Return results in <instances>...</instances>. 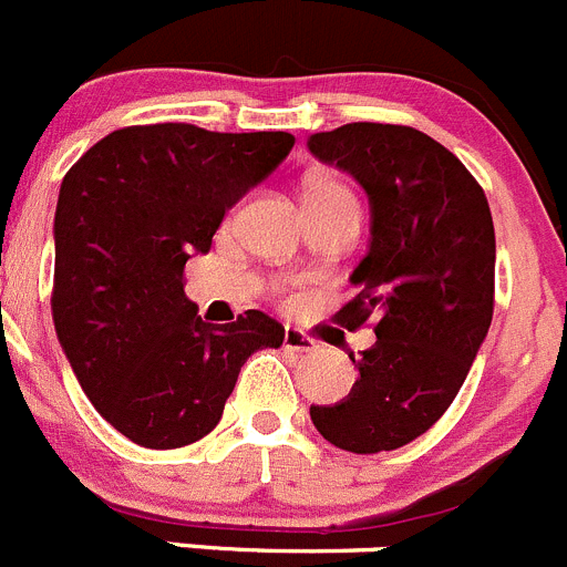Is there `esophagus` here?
Returning a JSON list of instances; mask_svg holds the SVG:
<instances>
[{"label": "esophagus", "instance_id": "1", "mask_svg": "<svg viewBox=\"0 0 567 567\" xmlns=\"http://www.w3.org/2000/svg\"><path fill=\"white\" fill-rule=\"evenodd\" d=\"M285 351H293V354H310V351H316V340L310 338L307 332H301V329L296 327H288L285 329V340H282Z\"/></svg>", "mask_w": 567, "mask_h": 567}]
</instances>
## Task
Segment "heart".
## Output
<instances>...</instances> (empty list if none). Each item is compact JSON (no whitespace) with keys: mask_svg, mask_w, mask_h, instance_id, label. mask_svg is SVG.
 Listing matches in <instances>:
<instances>
[{"mask_svg":"<svg viewBox=\"0 0 567 567\" xmlns=\"http://www.w3.org/2000/svg\"><path fill=\"white\" fill-rule=\"evenodd\" d=\"M307 199H332L357 205L351 188H346L343 183H334V179H310V183H307Z\"/></svg>","mask_w":567,"mask_h":567,"instance_id":"1","label":"heart"}]
</instances>
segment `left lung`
Here are the masks:
<instances>
[{
  "mask_svg": "<svg viewBox=\"0 0 567 567\" xmlns=\"http://www.w3.org/2000/svg\"><path fill=\"white\" fill-rule=\"evenodd\" d=\"M371 199V246L351 274L360 293L334 321H373L377 343L351 357L357 382L310 406L323 441L351 454L393 452L441 421L493 321L496 233L474 174L426 132L354 121L307 141Z\"/></svg>",
  "mask_w": 567,
  "mask_h": 567,
  "instance_id": "left-lung-1",
  "label": "left lung"
}]
</instances>
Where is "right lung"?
I'll return each instance as SVG.
<instances>
[{"instance_id": "add662e5", "label": "right lung", "mask_w": 567, "mask_h": 567, "mask_svg": "<svg viewBox=\"0 0 567 567\" xmlns=\"http://www.w3.org/2000/svg\"><path fill=\"white\" fill-rule=\"evenodd\" d=\"M290 132L124 126L63 177L52 318L99 415L144 449H183L221 421L240 365L279 349L260 310L213 327L185 296V262L224 213L290 155Z\"/></svg>"}]
</instances>
